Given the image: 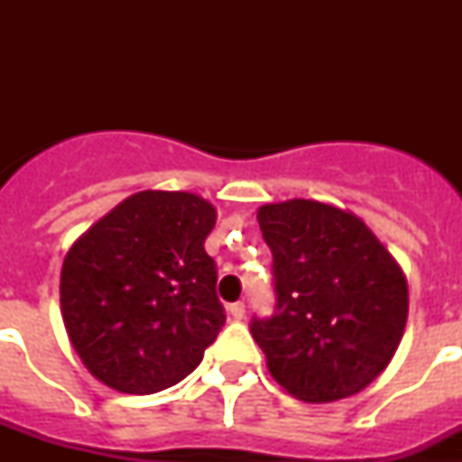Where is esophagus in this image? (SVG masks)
I'll return each mask as SVG.
<instances>
[{
  "label": "esophagus",
  "instance_id": "esophagus-1",
  "mask_svg": "<svg viewBox=\"0 0 462 462\" xmlns=\"http://www.w3.org/2000/svg\"><path fill=\"white\" fill-rule=\"evenodd\" d=\"M228 314L234 317L236 321H240L245 317V303H234V305H228Z\"/></svg>",
  "mask_w": 462,
  "mask_h": 462
}]
</instances>
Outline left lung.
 Masks as SVG:
<instances>
[{"label":"left lung","mask_w":462,"mask_h":462,"mask_svg":"<svg viewBox=\"0 0 462 462\" xmlns=\"http://www.w3.org/2000/svg\"><path fill=\"white\" fill-rule=\"evenodd\" d=\"M277 308L252 321L268 373L305 402L349 398L383 373L405 333L407 277L352 210L314 199L256 212Z\"/></svg>","instance_id":"left-lung-1"}]
</instances>
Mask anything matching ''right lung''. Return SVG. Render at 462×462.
<instances>
[{
	"label": "right lung",
	"mask_w": 462,
	"mask_h": 462,
	"mask_svg": "<svg viewBox=\"0 0 462 462\" xmlns=\"http://www.w3.org/2000/svg\"><path fill=\"white\" fill-rule=\"evenodd\" d=\"M217 210L191 191L126 196L69 247L60 275L67 336L92 377L120 393L164 391L224 326L206 254Z\"/></svg>",
	"instance_id": "add662e5"
}]
</instances>
